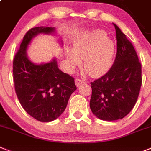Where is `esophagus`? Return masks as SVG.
<instances>
[{
	"label": "esophagus",
	"instance_id": "esophagus-1",
	"mask_svg": "<svg viewBox=\"0 0 151 151\" xmlns=\"http://www.w3.org/2000/svg\"><path fill=\"white\" fill-rule=\"evenodd\" d=\"M84 81H83V80H81L79 79V78H76L75 79V84L77 87H78V86H80L81 84H82V83H84Z\"/></svg>",
	"mask_w": 151,
	"mask_h": 151
}]
</instances>
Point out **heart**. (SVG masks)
<instances>
[{"mask_svg":"<svg viewBox=\"0 0 151 151\" xmlns=\"http://www.w3.org/2000/svg\"><path fill=\"white\" fill-rule=\"evenodd\" d=\"M116 54L114 42L103 30H95L83 33L72 42V49L64 48L66 65L68 71L73 72L81 65L93 77H100L109 71Z\"/></svg>","mask_w":151,"mask_h":151,"instance_id":"1","label":"heart"}]
</instances>
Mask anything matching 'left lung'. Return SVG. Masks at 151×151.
<instances>
[{"instance_id": "obj_1", "label": "left lung", "mask_w": 151, "mask_h": 151, "mask_svg": "<svg viewBox=\"0 0 151 151\" xmlns=\"http://www.w3.org/2000/svg\"><path fill=\"white\" fill-rule=\"evenodd\" d=\"M116 55L108 72L91 82L90 107L102 121L124 118L136 104L142 78L141 64L132 44L116 24Z\"/></svg>"}]
</instances>
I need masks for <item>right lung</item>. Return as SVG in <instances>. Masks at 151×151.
<instances>
[{
    "mask_svg": "<svg viewBox=\"0 0 151 151\" xmlns=\"http://www.w3.org/2000/svg\"><path fill=\"white\" fill-rule=\"evenodd\" d=\"M40 34L54 35L56 29L37 27L27 32L14 59V81L17 98L25 111L37 121L50 122L64 112L77 87L73 78L58 68L57 58L41 64L29 59V45ZM60 42L62 45L61 38Z\"/></svg>",
    "mask_w": 151,
    "mask_h": 151,
    "instance_id": "add662e5",
    "label": "right lung"
}]
</instances>
